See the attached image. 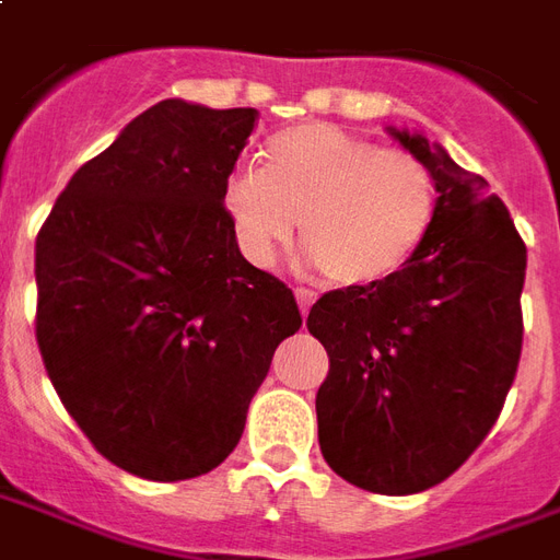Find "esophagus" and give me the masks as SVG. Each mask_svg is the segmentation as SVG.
<instances>
[{"label": "esophagus", "instance_id": "34e87169", "mask_svg": "<svg viewBox=\"0 0 560 560\" xmlns=\"http://www.w3.org/2000/svg\"><path fill=\"white\" fill-rule=\"evenodd\" d=\"M296 302H300V312H302V317H308V312H312V305H314V293H308V291H296Z\"/></svg>", "mask_w": 560, "mask_h": 560}]
</instances>
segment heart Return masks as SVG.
Wrapping results in <instances>:
<instances>
[{
    "label": "heart",
    "instance_id": "b5f03b06",
    "mask_svg": "<svg viewBox=\"0 0 560 560\" xmlns=\"http://www.w3.org/2000/svg\"><path fill=\"white\" fill-rule=\"evenodd\" d=\"M222 210L240 252L267 267L296 219L314 267L335 288L374 291L416 260L436 225V177L418 156L380 148L335 124L272 136L258 165L222 184Z\"/></svg>",
    "mask_w": 560,
    "mask_h": 560
}]
</instances>
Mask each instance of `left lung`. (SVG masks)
Listing matches in <instances>:
<instances>
[{
    "instance_id": "obj_1",
    "label": "left lung",
    "mask_w": 560,
    "mask_h": 560,
    "mask_svg": "<svg viewBox=\"0 0 560 560\" xmlns=\"http://www.w3.org/2000/svg\"><path fill=\"white\" fill-rule=\"evenodd\" d=\"M385 130L436 177V225L392 281L323 293L308 332L329 353L326 463L353 487L409 495L454 475L504 407L523 353L525 243L483 177L421 132Z\"/></svg>"
}]
</instances>
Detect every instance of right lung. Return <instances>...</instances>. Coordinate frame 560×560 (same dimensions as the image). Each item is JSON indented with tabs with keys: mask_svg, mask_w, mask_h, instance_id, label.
Wrapping results in <instances>:
<instances>
[{
	"mask_svg": "<svg viewBox=\"0 0 560 560\" xmlns=\"http://www.w3.org/2000/svg\"><path fill=\"white\" fill-rule=\"evenodd\" d=\"M255 118L160 101L70 177L37 231L47 374L91 445L136 478L217 469L302 326L291 288L243 258L222 210Z\"/></svg>",
	"mask_w": 560,
	"mask_h": 560,
	"instance_id": "1",
	"label": "right lung"
}]
</instances>
